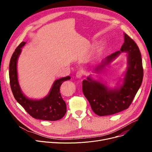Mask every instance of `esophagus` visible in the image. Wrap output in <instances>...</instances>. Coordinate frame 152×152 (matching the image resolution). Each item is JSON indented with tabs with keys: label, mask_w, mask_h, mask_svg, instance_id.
Wrapping results in <instances>:
<instances>
[{
	"label": "esophagus",
	"mask_w": 152,
	"mask_h": 152,
	"mask_svg": "<svg viewBox=\"0 0 152 152\" xmlns=\"http://www.w3.org/2000/svg\"><path fill=\"white\" fill-rule=\"evenodd\" d=\"M82 76H83V73L82 71H79V72H77L76 74V76L77 78H79V79H80L82 77Z\"/></svg>",
	"instance_id": "34e87169"
}]
</instances>
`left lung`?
Here are the masks:
<instances>
[{
  "label": "left lung",
  "instance_id": "obj_1",
  "mask_svg": "<svg viewBox=\"0 0 152 152\" xmlns=\"http://www.w3.org/2000/svg\"><path fill=\"white\" fill-rule=\"evenodd\" d=\"M124 40L120 50L106 57L94 70L102 71L121 52L128 53L127 70L121 86L110 89L90 76L82 81L83 93L93 112L99 116L113 115L127 109L142 82L143 68L140 49L135 42L125 33Z\"/></svg>",
  "mask_w": 152,
  "mask_h": 152
}]
</instances>
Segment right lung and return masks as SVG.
<instances>
[{
    "label": "right lung",
    "mask_w": 152,
    "mask_h": 152,
    "mask_svg": "<svg viewBox=\"0 0 152 152\" xmlns=\"http://www.w3.org/2000/svg\"><path fill=\"white\" fill-rule=\"evenodd\" d=\"M26 44L21 42L13 53L10 62L9 76L11 88L14 98L23 106L25 111L36 119L56 121L62 118L67 111V106L60 93V86L66 80H70V76H66L56 80L49 94L39 100L30 99L26 97L21 90L18 80L17 62L21 48Z\"/></svg>",
    "instance_id": "obj_1"
}]
</instances>
